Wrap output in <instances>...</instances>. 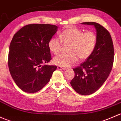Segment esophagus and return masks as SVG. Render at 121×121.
Returning a JSON list of instances; mask_svg holds the SVG:
<instances>
[{
    "label": "esophagus",
    "instance_id": "esophagus-1",
    "mask_svg": "<svg viewBox=\"0 0 121 121\" xmlns=\"http://www.w3.org/2000/svg\"><path fill=\"white\" fill-rule=\"evenodd\" d=\"M57 69H60V70H62V69H65L66 68H64V67H61V66H58L57 67Z\"/></svg>",
    "mask_w": 121,
    "mask_h": 121
}]
</instances>
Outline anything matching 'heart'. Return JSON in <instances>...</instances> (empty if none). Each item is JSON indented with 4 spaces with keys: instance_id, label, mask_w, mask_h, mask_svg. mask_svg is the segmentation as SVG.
<instances>
[{
    "instance_id": "b5f03b06",
    "label": "heart",
    "mask_w": 121,
    "mask_h": 121,
    "mask_svg": "<svg viewBox=\"0 0 121 121\" xmlns=\"http://www.w3.org/2000/svg\"><path fill=\"white\" fill-rule=\"evenodd\" d=\"M59 39L52 38L48 42L50 52L58 54L61 49V41L64 43L70 44L68 54H59L53 58V63L63 67L70 66L77 61L78 59L85 60L91 55L96 48L97 36L94 32L87 31L70 26L65 29L60 34Z\"/></svg>"
}]
</instances>
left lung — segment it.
Listing matches in <instances>:
<instances>
[{
	"label": "left lung",
	"mask_w": 121,
	"mask_h": 121,
	"mask_svg": "<svg viewBox=\"0 0 121 121\" xmlns=\"http://www.w3.org/2000/svg\"><path fill=\"white\" fill-rule=\"evenodd\" d=\"M94 25L97 41L91 55L80 66L73 68L75 77L70 83L78 93L89 95L103 85L111 72L114 58V49L110 32L104 26L95 22H82Z\"/></svg>",
	"instance_id": "obj_1"
}]
</instances>
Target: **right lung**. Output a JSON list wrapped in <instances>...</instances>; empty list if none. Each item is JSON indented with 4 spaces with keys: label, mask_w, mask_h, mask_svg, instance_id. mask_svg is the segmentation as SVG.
<instances>
[{
    "label": "right lung",
    "mask_w": 121,
    "mask_h": 121,
    "mask_svg": "<svg viewBox=\"0 0 121 121\" xmlns=\"http://www.w3.org/2000/svg\"><path fill=\"white\" fill-rule=\"evenodd\" d=\"M57 28L50 24H29L14 35L9 47V68L15 83L24 91L41 90L57 69V66L45 64L52 58L48 42Z\"/></svg>",
    "instance_id": "add662e5"
}]
</instances>
